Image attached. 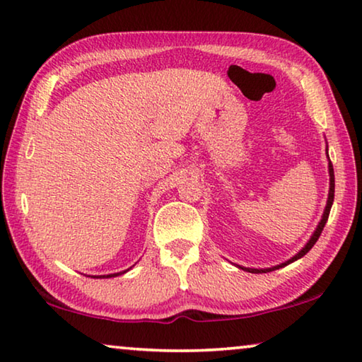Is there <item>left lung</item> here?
Masks as SVG:
<instances>
[{
    "instance_id": "obj_1",
    "label": "left lung",
    "mask_w": 362,
    "mask_h": 362,
    "mask_svg": "<svg viewBox=\"0 0 362 362\" xmlns=\"http://www.w3.org/2000/svg\"><path fill=\"white\" fill-rule=\"evenodd\" d=\"M327 158H328V144H327ZM328 175H330V188H328L327 206H325V209H323L320 223L317 224L314 234L310 235V239L307 240V244L302 247V249L298 253H296L294 257H291L289 260H286L284 263H279V265H276V267H272V268H247V267H240V265H237V267H239L240 269H244V272H249V273H268V272H274V269H279V268H283L286 265H289V263H293V262L299 260V258L304 257L305 253L309 252L312 247L315 245V242L319 240L322 230H323V228H325V224H327V221H328V214H330V209H332V204H333V198H335V172H333V165H332V160L330 159H328Z\"/></svg>"
}]
</instances>
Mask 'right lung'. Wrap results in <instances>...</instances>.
<instances>
[{"label": "right lung", "mask_w": 362, "mask_h": 362, "mask_svg": "<svg viewBox=\"0 0 362 362\" xmlns=\"http://www.w3.org/2000/svg\"><path fill=\"white\" fill-rule=\"evenodd\" d=\"M128 269H132V268H128ZM128 269H125V272H120V273H110V274H99V276H93V278H115V276H120V274H123V273H127Z\"/></svg>", "instance_id": "1"}]
</instances>
